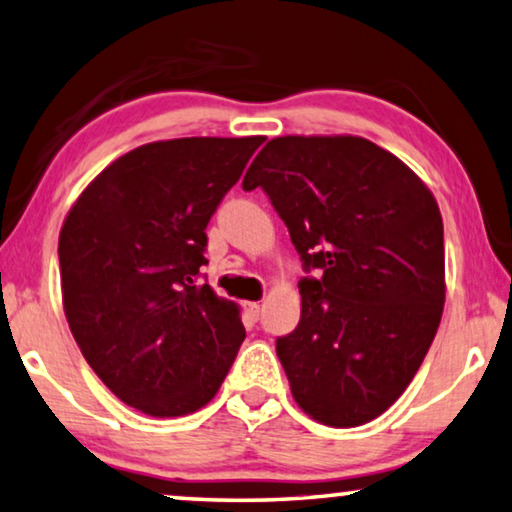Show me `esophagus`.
Here are the masks:
<instances>
[{"instance_id": "1", "label": "esophagus", "mask_w": 512, "mask_h": 512, "mask_svg": "<svg viewBox=\"0 0 512 512\" xmlns=\"http://www.w3.org/2000/svg\"><path fill=\"white\" fill-rule=\"evenodd\" d=\"M242 307L249 321H258V316H261V305H258V302H244Z\"/></svg>"}]
</instances>
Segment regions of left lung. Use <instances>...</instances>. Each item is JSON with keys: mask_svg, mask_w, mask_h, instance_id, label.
Here are the masks:
<instances>
[{"mask_svg": "<svg viewBox=\"0 0 512 512\" xmlns=\"http://www.w3.org/2000/svg\"><path fill=\"white\" fill-rule=\"evenodd\" d=\"M261 187L305 272L277 355L295 402L330 427L365 425L416 376L446 300L443 219L395 154L355 136L274 138L242 189Z\"/></svg>", "mask_w": 512, "mask_h": 512, "instance_id": "1", "label": "left lung"}]
</instances>
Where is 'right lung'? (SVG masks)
Listing matches in <instances>:
<instances>
[{"label": "right lung", "mask_w": 512, "mask_h": 512, "mask_svg": "<svg viewBox=\"0 0 512 512\" xmlns=\"http://www.w3.org/2000/svg\"><path fill=\"white\" fill-rule=\"evenodd\" d=\"M263 136L175 138L113 161L59 233L69 328L96 376L154 418L217 395L244 342L233 302L201 284L212 214Z\"/></svg>", "instance_id": "add662e5"}]
</instances>
